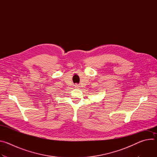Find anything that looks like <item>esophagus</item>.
Listing matches in <instances>:
<instances>
[{
	"label": "esophagus",
	"instance_id": "1",
	"mask_svg": "<svg viewBox=\"0 0 157 157\" xmlns=\"http://www.w3.org/2000/svg\"><path fill=\"white\" fill-rule=\"evenodd\" d=\"M75 88H79L80 86H79V85L78 84H76L75 85Z\"/></svg>",
	"mask_w": 157,
	"mask_h": 157
}]
</instances>
